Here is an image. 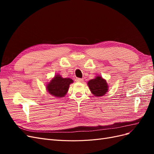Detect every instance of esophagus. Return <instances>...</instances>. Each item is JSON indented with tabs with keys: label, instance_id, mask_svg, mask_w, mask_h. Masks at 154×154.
Masks as SVG:
<instances>
[{
	"label": "esophagus",
	"instance_id": "obj_1",
	"mask_svg": "<svg viewBox=\"0 0 154 154\" xmlns=\"http://www.w3.org/2000/svg\"><path fill=\"white\" fill-rule=\"evenodd\" d=\"M75 81H76V82H83V79L76 78L75 79Z\"/></svg>",
	"mask_w": 154,
	"mask_h": 154
}]
</instances>
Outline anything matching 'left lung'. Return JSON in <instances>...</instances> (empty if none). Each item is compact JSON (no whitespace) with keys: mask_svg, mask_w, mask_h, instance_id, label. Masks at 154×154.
Here are the masks:
<instances>
[{"mask_svg":"<svg viewBox=\"0 0 154 154\" xmlns=\"http://www.w3.org/2000/svg\"><path fill=\"white\" fill-rule=\"evenodd\" d=\"M91 92L95 96H102L106 94L108 91V85L106 80L101 76H97L88 82Z\"/></svg>","mask_w":154,"mask_h":154,"instance_id":"obj_1","label":"left lung"}]
</instances>
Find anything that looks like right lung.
<instances>
[{
    "label": "right lung",
    "mask_w": 154,
    "mask_h": 154,
    "mask_svg": "<svg viewBox=\"0 0 154 154\" xmlns=\"http://www.w3.org/2000/svg\"><path fill=\"white\" fill-rule=\"evenodd\" d=\"M73 83L71 78H63L60 75L55 76L47 85L48 91L55 97H63L67 94L69 85Z\"/></svg>",
    "instance_id": "obj_1"
}]
</instances>
